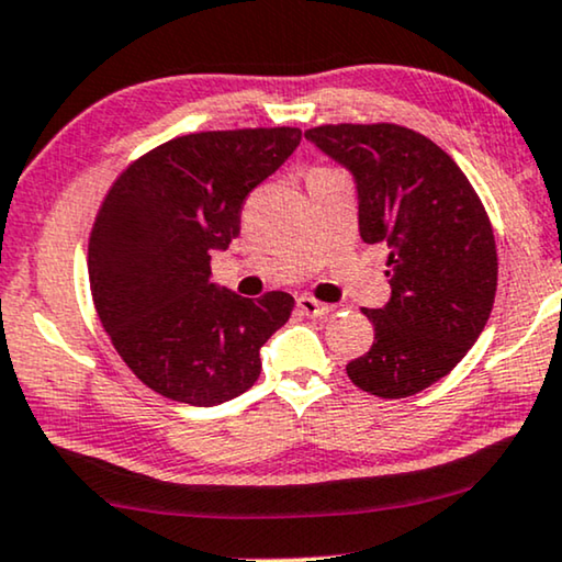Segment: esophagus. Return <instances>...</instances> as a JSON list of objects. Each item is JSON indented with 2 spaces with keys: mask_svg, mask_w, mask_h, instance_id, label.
Returning a JSON list of instances; mask_svg holds the SVG:
<instances>
[{
  "mask_svg": "<svg viewBox=\"0 0 562 562\" xmlns=\"http://www.w3.org/2000/svg\"><path fill=\"white\" fill-rule=\"evenodd\" d=\"M297 308H301L303 316H308V318H326L328 313H331V305L321 303V301H316V297H311V295L297 297Z\"/></svg>",
  "mask_w": 562,
  "mask_h": 562,
  "instance_id": "obj_1",
  "label": "esophagus"
}]
</instances>
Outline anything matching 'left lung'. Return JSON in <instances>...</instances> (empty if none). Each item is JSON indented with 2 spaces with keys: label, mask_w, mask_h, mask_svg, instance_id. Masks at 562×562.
Here are the masks:
<instances>
[{
  "label": "left lung",
  "mask_w": 562,
  "mask_h": 562,
  "mask_svg": "<svg viewBox=\"0 0 562 562\" xmlns=\"http://www.w3.org/2000/svg\"><path fill=\"white\" fill-rule=\"evenodd\" d=\"M305 138L355 177L362 241L387 246L391 301L362 311L375 341L347 375L378 398L422 393L488 324L498 280L488 213L452 156L403 125H318Z\"/></svg>",
  "instance_id": "left-lung-1"
}]
</instances>
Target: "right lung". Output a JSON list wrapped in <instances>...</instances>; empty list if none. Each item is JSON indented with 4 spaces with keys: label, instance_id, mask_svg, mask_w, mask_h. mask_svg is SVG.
I'll return each mask as SVG.
<instances>
[{
    "label": "right lung",
    "instance_id": "right-lung-1",
    "mask_svg": "<svg viewBox=\"0 0 562 562\" xmlns=\"http://www.w3.org/2000/svg\"><path fill=\"white\" fill-rule=\"evenodd\" d=\"M297 144V128L190 133L133 161L102 200L89 236L97 316L133 375L164 398L218 406L257 383L259 349L295 301L218 288L211 254L241 234L246 194Z\"/></svg>",
    "mask_w": 562,
    "mask_h": 562
}]
</instances>
